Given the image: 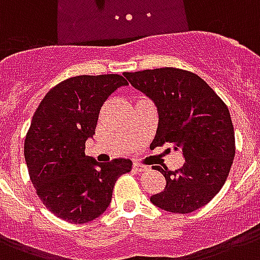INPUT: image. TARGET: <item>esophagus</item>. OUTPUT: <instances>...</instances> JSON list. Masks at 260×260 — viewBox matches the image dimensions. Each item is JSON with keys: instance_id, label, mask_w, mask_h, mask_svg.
<instances>
[{"instance_id": "1", "label": "esophagus", "mask_w": 260, "mask_h": 260, "mask_svg": "<svg viewBox=\"0 0 260 260\" xmlns=\"http://www.w3.org/2000/svg\"><path fill=\"white\" fill-rule=\"evenodd\" d=\"M132 169H134V171H136V173H143V171L148 170V167L143 166V165H139V163H134Z\"/></svg>"}]
</instances>
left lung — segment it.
<instances>
[{
    "instance_id": "obj_1",
    "label": "left lung",
    "mask_w": 260,
    "mask_h": 260,
    "mask_svg": "<svg viewBox=\"0 0 260 260\" xmlns=\"http://www.w3.org/2000/svg\"><path fill=\"white\" fill-rule=\"evenodd\" d=\"M124 75L156 106L155 144H173L185 158L179 170L154 166L165 175L166 186L151 202L171 213L200 209L225 183L235 158L230 110L204 79L190 71L165 67Z\"/></svg>"
}]
</instances>
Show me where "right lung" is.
<instances>
[{
	"label": "right lung",
	"instance_id": "add662e5",
	"mask_svg": "<svg viewBox=\"0 0 260 260\" xmlns=\"http://www.w3.org/2000/svg\"><path fill=\"white\" fill-rule=\"evenodd\" d=\"M128 82L117 74L79 75L48 91L35 112L24 143L30 181L47 209L64 221L85 224L101 216L114 183L129 173V159L98 163L85 155L98 113Z\"/></svg>",
	"mask_w": 260,
	"mask_h": 260
}]
</instances>
